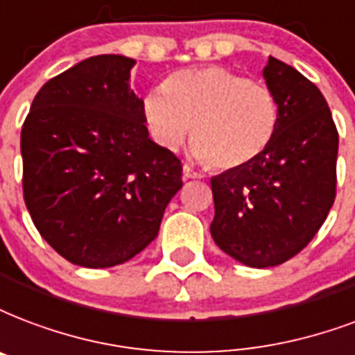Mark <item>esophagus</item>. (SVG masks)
<instances>
[{
    "mask_svg": "<svg viewBox=\"0 0 355 355\" xmlns=\"http://www.w3.org/2000/svg\"><path fill=\"white\" fill-rule=\"evenodd\" d=\"M182 175H184V180H189V178H202V177H205L202 173L196 171V169H193L191 166H188V164H184Z\"/></svg>",
    "mask_w": 355,
    "mask_h": 355,
    "instance_id": "1",
    "label": "esophagus"
}]
</instances>
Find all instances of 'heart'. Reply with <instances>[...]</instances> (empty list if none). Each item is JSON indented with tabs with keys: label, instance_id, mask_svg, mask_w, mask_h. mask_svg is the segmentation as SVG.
<instances>
[{
	"label": "heart",
	"instance_id": "obj_1",
	"mask_svg": "<svg viewBox=\"0 0 355 355\" xmlns=\"http://www.w3.org/2000/svg\"><path fill=\"white\" fill-rule=\"evenodd\" d=\"M143 117L156 141L191 145L214 169H240L261 158L279 126L272 89L223 67L178 70L143 98Z\"/></svg>",
	"mask_w": 355,
	"mask_h": 355
}]
</instances>
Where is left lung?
<instances>
[{"instance_id": "8db88e82", "label": "left lung", "mask_w": 355, "mask_h": 355, "mask_svg": "<svg viewBox=\"0 0 355 355\" xmlns=\"http://www.w3.org/2000/svg\"><path fill=\"white\" fill-rule=\"evenodd\" d=\"M279 104V126L250 166L212 177L214 242L251 268L283 264L313 240L335 201L339 134L328 102L291 64L262 70Z\"/></svg>"}]
</instances>
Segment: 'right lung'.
<instances>
[{"label": "right lung", "instance_id": "1", "mask_svg": "<svg viewBox=\"0 0 355 355\" xmlns=\"http://www.w3.org/2000/svg\"><path fill=\"white\" fill-rule=\"evenodd\" d=\"M134 64L113 53L80 61L46 81L21 126L27 210L78 266L112 268L145 250L182 188L180 159L148 137Z\"/></svg>", "mask_w": 355, "mask_h": 355}]
</instances>
